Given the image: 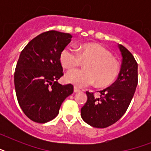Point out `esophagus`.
Returning a JSON list of instances; mask_svg holds the SVG:
<instances>
[{"mask_svg":"<svg viewBox=\"0 0 151 151\" xmlns=\"http://www.w3.org/2000/svg\"><path fill=\"white\" fill-rule=\"evenodd\" d=\"M81 92V90L78 88L77 87H74L73 88V92H75V93H77V92Z\"/></svg>","mask_w":151,"mask_h":151,"instance_id":"obj_1","label":"esophagus"}]
</instances>
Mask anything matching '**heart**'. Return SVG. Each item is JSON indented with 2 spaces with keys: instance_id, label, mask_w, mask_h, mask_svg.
I'll return each instance as SVG.
<instances>
[{
  "instance_id": "heart-1",
  "label": "heart",
  "mask_w": 151,
  "mask_h": 151,
  "mask_svg": "<svg viewBox=\"0 0 151 151\" xmlns=\"http://www.w3.org/2000/svg\"><path fill=\"white\" fill-rule=\"evenodd\" d=\"M85 69L73 70L66 73L69 83L78 88H85L96 82L99 86H107L114 82L120 70L119 63L111 52L98 44H85L79 51L66 47L61 52L60 63L64 68L72 70L83 62Z\"/></svg>"
}]
</instances>
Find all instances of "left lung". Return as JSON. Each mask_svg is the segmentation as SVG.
<instances>
[{"label": "left lung", "instance_id": "obj_1", "mask_svg": "<svg viewBox=\"0 0 151 151\" xmlns=\"http://www.w3.org/2000/svg\"><path fill=\"white\" fill-rule=\"evenodd\" d=\"M122 56L119 75L111 86L99 91L96 98L86 92L88 99L81 110V116L95 128H106L117 122L126 112L138 84V64L126 48L118 45Z\"/></svg>", "mask_w": 151, "mask_h": 151}]
</instances>
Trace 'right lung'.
<instances>
[{
  "mask_svg": "<svg viewBox=\"0 0 151 151\" xmlns=\"http://www.w3.org/2000/svg\"><path fill=\"white\" fill-rule=\"evenodd\" d=\"M71 38L70 34L45 32L20 53L14 75L15 93L23 113L34 122L46 123L54 119L63 102L73 93L71 84L57 82L63 75L60 54Z\"/></svg>",
  "mask_w": 151,
  "mask_h": 151,
  "instance_id": "add662e5",
  "label": "right lung"
}]
</instances>
